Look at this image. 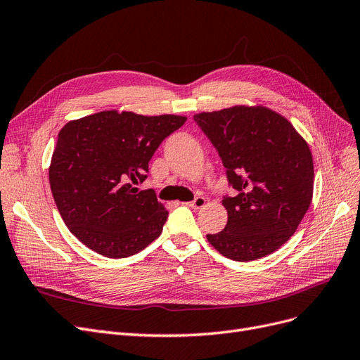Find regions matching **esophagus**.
<instances>
[{
  "label": "esophagus",
  "instance_id": "1",
  "mask_svg": "<svg viewBox=\"0 0 360 360\" xmlns=\"http://www.w3.org/2000/svg\"><path fill=\"white\" fill-rule=\"evenodd\" d=\"M188 205L191 207V208H193V210H199V208H202L204 205H205V198H202V196H198V198H195L192 202H188Z\"/></svg>",
  "mask_w": 360,
  "mask_h": 360
}]
</instances>
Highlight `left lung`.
Returning <instances> with one entry per match:
<instances>
[{
  "label": "left lung",
  "instance_id": "left-lung-1",
  "mask_svg": "<svg viewBox=\"0 0 360 360\" xmlns=\"http://www.w3.org/2000/svg\"><path fill=\"white\" fill-rule=\"evenodd\" d=\"M219 152L235 196H223L227 224L208 242L235 262L281 248L297 230L313 196V158L282 115L263 106H233L193 117Z\"/></svg>",
  "mask_w": 360,
  "mask_h": 360
}]
</instances>
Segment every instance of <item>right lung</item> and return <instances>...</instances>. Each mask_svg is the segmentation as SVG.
<instances>
[{"label": "right lung", "instance_id": "obj_1", "mask_svg": "<svg viewBox=\"0 0 360 360\" xmlns=\"http://www.w3.org/2000/svg\"><path fill=\"white\" fill-rule=\"evenodd\" d=\"M186 117H143L103 110L68 122L49 169L54 202L70 233L109 258L145 250L162 233L168 211L152 189L133 184L148 177L149 161Z\"/></svg>", "mask_w": 360, "mask_h": 360}]
</instances>
